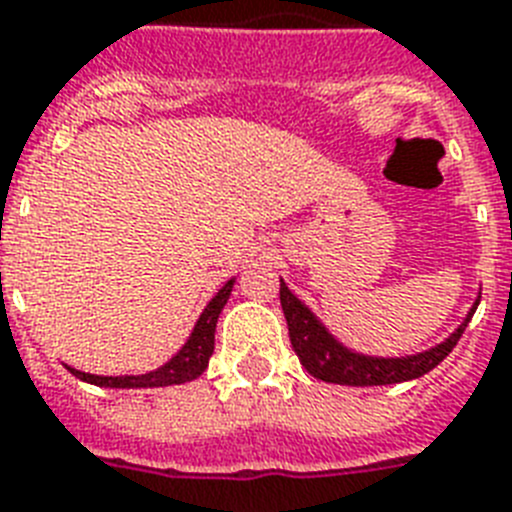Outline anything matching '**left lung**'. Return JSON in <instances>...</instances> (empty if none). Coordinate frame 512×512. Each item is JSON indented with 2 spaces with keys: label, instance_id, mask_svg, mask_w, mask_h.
<instances>
[{
  "label": "left lung",
  "instance_id": "left-lung-1",
  "mask_svg": "<svg viewBox=\"0 0 512 512\" xmlns=\"http://www.w3.org/2000/svg\"><path fill=\"white\" fill-rule=\"evenodd\" d=\"M281 307H284L286 326H289V339H292L294 352H297L299 363L305 365V371L310 376L321 378L326 384L386 386L400 384V381H413V378H421L423 373L434 371L436 365L442 363L444 357L452 352V347L458 344L465 326H468V321L476 313V307H479V299L473 302V307L468 310L463 323L442 344L405 357L363 355V352L344 347L315 318L313 310L297 294H292V289L284 284V278H281Z\"/></svg>",
  "mask_w": 512,
  "mask_h": 512
}]
</instances>
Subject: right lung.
<instances>
[{
  "label": "right lung",
  "mask_w": 512,
  "mask_h": 512,
  "mask_svg": "<svg viewBox=\"0 0 512 512\" xmlns=\"http://www.w3.org/2000/svg\"><path fill=\"white\" fill-rule=\"evenodd\" d=\"M234 281L236 278H228L226 284L220 286L218 294L207 302L199 321L194 323V331L189 334L184 347L170 357L168 363L160 365L157 371L141 373V376H94V373L76 371L70 365L68 371L81 378V381H86V384L107 386V389H152V386H173L194 381V378L205 373L207 363H210V355L215 350V323H218L220 310L226 307L228 297H231Z\"/></svg>",
  "instance_id": "right-lung-1"
}]
</instances>
